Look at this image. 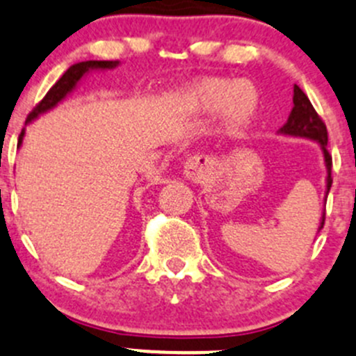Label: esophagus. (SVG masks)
<instances>
[{"instance_id": "esophagus-1", "label": "esophagus", "mask_w": 356, "mask_h": 356, "mask_svg": "<svg viewBox=\"0 0 356 356\" xmlns=\"http://www.w3.org/2000/svg\"><path fill=\"white\" fill-rule=\"evenodd\" d=\"M209 167H211V159L205 158V156H193L186 161L184 175L188 179H193V181H200L209 172Z\"/></svg>"}]
</instances>
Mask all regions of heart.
Instances as JSON below:
<instances>
[{
    "instance_id": "heart-1",
    "label": "heart",
    "mask_w": 356,
    "mask_h": 356,
    "mask_svg": "<svg viewBox=\"0 0 356 356\" xmlns=\"http://www.w3.org/2000/svg\"><path fill=\"white\" fill-rule=\"evenodd\" d=\"M260 92L249 81L209 77L188 86L177 95V105L193 115H214L221 112L228 133L244 129L257 115Z\"/></svg>"
}]
</instances>
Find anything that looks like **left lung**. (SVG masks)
Segmentation results:
<instances>
[{
	"label": "left lung",
	"mask_w": 356,
	"mask_h": 356,
	"mask_svg": "<svg viewBox=\"0 0 356 356\" xmlns=\"http://www.w3.org/2000/svg\"><path fill=\"white\" fill-rule=\"evenodd\" d=\"M279 135H284V137H295V138H307V140H313L320 145L321 154H323L325 168H327V188H325V202H327V195L330 191L332 186V156L328 154V135H327V126L321 121L320 115L316 114L314 107L311 105L309 98L305 96V92L302 91L298 86L293 88V108H291L290 115H288V121L284 122L281 128L277 129ZM325 225V211L321 212V221L318 232L323 228Z\"/></svg>",
	"instance_id": "left-lung-1"
}]
</instances>
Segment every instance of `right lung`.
I'll return each mask as SVG.
<instances>
[{
	"label": "right lung",
	"mask_w": 356,
	"mask_h": 356,
	"mask_svg": "<svg viewBox=\"0 0 356 356\" xmlns=\"http://www.w3.org/2000/svg\"><path fill=\"white\" fill-rule=\"evenodd\" d=\"M115 66H119V61H82L77 63V65H72L65 73H63V77L49 89V92L43 96L42 102L33 108V112L28 115V119H26V124H29V122H33L35 119H38L40 115L45 114V112L58 107L59 103H61L73 89L77 88L79 82H81L89 72H96V70H102V72L103 70H114ZM24 133L26 129H22L21 135H19V147H21L22 140H24Z\"/></svg>",
	"instance_id": "1"
}]
</instances>
